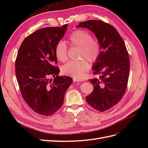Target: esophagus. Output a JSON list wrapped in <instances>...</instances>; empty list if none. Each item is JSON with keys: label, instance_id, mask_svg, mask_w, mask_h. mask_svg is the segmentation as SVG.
I'll return each mask as SVG.
<instances>
[{"label": "esophagus", "instance_id": "obj_1", "mask_svg": "<svg viewBox=\"0 0 148 148\" xmlns=\"http://www.w3.org/2000/svg\"><path fill=\"white\" fill-rule=\"evenodd\" d=\"M73 80L74 82H81V81H82V80L80 79L77 78H73Z\"/></svg>", "mask_w": 148, "mask_h": 148}]
</instances>
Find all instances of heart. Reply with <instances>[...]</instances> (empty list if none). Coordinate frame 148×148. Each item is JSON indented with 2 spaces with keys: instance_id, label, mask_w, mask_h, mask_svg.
I'll use <instances>...</instances> for the list:
<instances>
[{
  "instance_id": "obj_1",
  "label": "heart",
  "mask_w": 148,
  "mask_h": 148,
  "mask_svg": "<svg viewBox=\"0 0 148 148\" xmlns=\"http://www.w3.org/2000/svg\"><path fill=\"white\" fill-rule=\"evenodd\" d=\"M71 45L79 47V58L77 61H70L62 68V73L73 78H81L90 68L87 60L91 63L97 60L101 54V47L99 42L93 39L91 34L83 29H77L71 33L69 38ZM55 53L57 59L62 62L69 59L68 46L63 41L58 42L56 46Z\"/></svg>"
}]
</instances>
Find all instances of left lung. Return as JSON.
I'll list each match as a JSON object with an SVG mask.
<instances>
[{
    "label": "left lung",
    "mask_w": 148,
    "mask_h": 148,
    "mask_svg": "<svg viewBox=\"0 0 148 148\" xmlns=\"http://www.w3.org/2000/svg\"><path fill=\"white\" fill-rule=\"evenodd\" d=\"M95 34L101 52L92 69L99 78L89 79L94 90L86 97L88 104L99 112L110 109L122 99L126 91L130 72V58L122 38L114 26L101 20L79 23Z\"/></svg>",
    "instance_id": "1"
}]
</instances>
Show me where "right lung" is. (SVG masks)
Returning a JSON list of instances; mask_svg holds the SVG:
<instances>
[{
    "label": "right lung",
    "instance_id": "1",
    "mask_svg": "<svg viewBox=\"0 0 148 148\" xmlns=\"http://www.w3.org/2000/svg\"><path fill=\"white\" fill-rule=\"evenodd\" d=\"M68 25L62 27L39 29L21 43L15 61V74L22 97L38 114L49 116L64 103L67 89L73 82L69 77L59 75L56 66L55 48L63 38ZM52 75L55 78L50 80Z\"/></svg>",
    "mask_w": 148,
    "mask_h": 148
}]
</instances>
